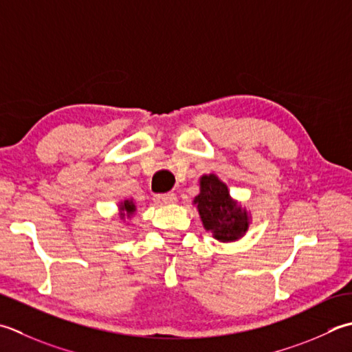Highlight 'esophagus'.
Segmentation results:
<instances>
[{"instance_id": "34e87169", "label": "esophagus", "mask_w": 352, "mask_h": 352, "mask_svg": "<svg viewBox=\"0 0 352 352\" xmlns=\"http://www.w3.org/2000/svg\"><path fill=\"white\" fill-rule=\"evenodd\" d=\"M154 201L160 206L174 204V203H177V197H175V194H170V192H168V194H157L154 197Z\"/></svg>"}]
</instances>
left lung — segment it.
<instances>
[{
  "label": "left lung",
  "mask_w": 352,
  "mask_h": 352,
  "mask_svg": "<svg viewBox=\"0 0 352 352\" xmlns=\"http://www.w3.org/2000/svg\"><path fill=\"white\" fill-rule=\"evenodd\" d=\"M194 206L206 232L219 243H233L243 238L250 226V213L230 197L229 188L215 174L199 177V194Z\"/></svg>",
  "instance_id": "1"
}]
</instances>
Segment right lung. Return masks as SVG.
I'll return each mask as SVG.
<instances>
[{
  "label": "right lung",
  "mask_w": 352,
  "mask_h": 352,
  "mask_svg": "<svg viewBox=\"0 0 352 352\" xmlns=\"http://www.w3.org/2000/svg\"><path fill=\"white\" fill-rule=\"evenodd\" d=\"M135 204L133 199H125V201H120L119 204V217L125 221L126 218H131L135 213Z\"/></svg>",
  "instance_id": "obj_1"
}]
</instances>
